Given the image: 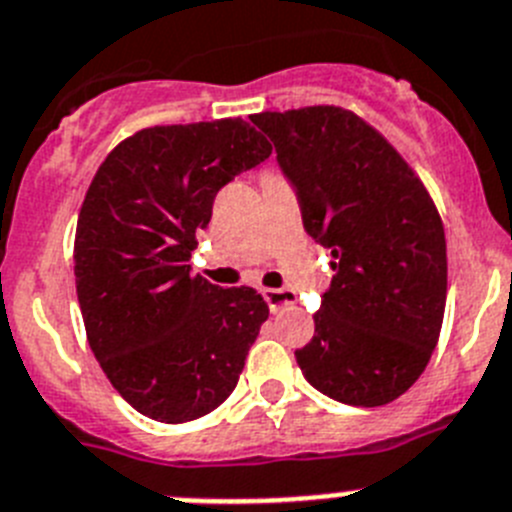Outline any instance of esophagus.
Returning <instances> with one entry per match:
<instances>
[{
  "instance_id": "esophagus-1",
  "label": "esophagus",
  "mask_w": 512,
  "mask_h": 512,
  "mask_svg": "<svg viewBox=\"0 0 512 512\" xmlns=\"http://www.w3.org/2000/svg\"><path fill=\"white\" fill-rule=\"evenodd\" d=\"M262 296H265V301H268L270 311H281L286 309V306L296 304V293L288 291V288H265Z\"/></svg>"
}]
</instances>
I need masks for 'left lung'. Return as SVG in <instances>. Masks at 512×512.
<instances>
[{
  "label": "left lung",
  "instance_id": "obj_1",
  "mask_svg": "<svg viewBox=\"0 0 512 512\" xmlns=\"http://www.w3.org/2000/svg\"><path fill=\"white\" fill-rule=\"evenodd\" d=\"M311 239L332 250L314 337L296 350L314 389L381 407L410 389L441 335L446 234L433 198L399 151L335 105L257 113Z\"/></svg>",
  "mask_w": 512,
  "mask_h": 512
}]
</instances>
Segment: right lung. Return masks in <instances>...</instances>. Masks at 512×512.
<instances>
[{
    "label": "right lung",
    "mask_w": 512,
    "mask_h": 512,
    "mask_svg": "<svg viewBox=\"0 0 512 512\" xmlns=\"http://www.w3.org/2000/svg\"><path fill=\"white\" fill-rule=\"evenodd\" d=\"M273 146L242 118L154 126L110 151L74 239L87 340L115 391L159 422H190L229 397L270 309L185 265L213 198Z\"/></svg>",
    "instance_id": "1"
}]
</instances>
